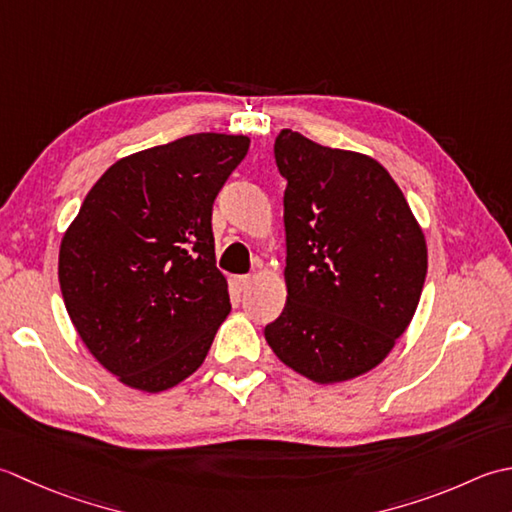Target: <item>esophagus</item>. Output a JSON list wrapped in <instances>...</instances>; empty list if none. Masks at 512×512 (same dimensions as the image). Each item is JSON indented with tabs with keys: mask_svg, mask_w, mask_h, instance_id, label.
<instances>
[{
	"mask_svg": "<svg viewBox=\"0 0 512 512\" xmlns=\"http://www.w3.org/2000/svg\"><path fill=\"white\" fill-rule=\"evenodd\" d=\"M252 283H254V276H236L234 278V285L238 287V291H245Z\"/></svg>",
	"mask_w": 512,
	"mask_h": 512,
	"instance_id": "34e87169",
	"label": "esophagus"
}]
</instances>
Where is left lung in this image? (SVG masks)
Returning <instances> with one entry per match:
<instances>
[{
	"label": "left lung",
	"mask_w": 512,
	"mask_h": 512,
	"mask_svg": "<svg viewBox=\"0 0 512 512\" xmlns=\"http://www.w3.org/2000/svg\"><path fill=\"white\" fill-rule=\"evenodd\" d=\"M274 156L287 181V305L265 338L309 380H351L378 367L409 327L426 278L424 234L371 156L291 130L276 137Z\"/></svg>",
	"instance_id": "8db88e82"
}]
</instances>
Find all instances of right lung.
<instances>
[{
	"mask_svg": "<svg viewBox=\"0 0 512 512\" xmlns=\"http://www.w3.org/2000/svg\"><path fill=\"white\" fill-rule=\"evenodd\" d=\"M249 139L201 132L125 156L88 192L59 249L68 316L132 389H172L201 367L227 318L212 205Z\"/></svg>",
	"mask_w": 512,
	"mask_h": 512,
	"instance_id": "1",
	"label": "right lung"
}]
</instances>
